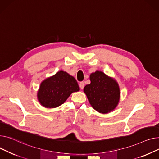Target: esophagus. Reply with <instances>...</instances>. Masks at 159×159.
<instances>
[{
	"label": "esophagus",
	"mask_w": 159,
	"mask_h": 159,
	"mask_svg": "<svg viewBox=\"0 0 159 159\" xmlns=\"http://www.w3.org/2000/svg\"><path fill=\"white\" fill-rule=\"evenodd\" d=\"M79 86H80L81 89H83L84 88V87H85V84H84V83L83 81L80 82V84H79Z\"/></svg>",
	"instance_id": "obj_1"
}]
</instances>
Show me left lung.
<instances>
[{
  "label": "left lung",
  "instance_id": "1",
  "mask_svg": "<svg viewBox=\"0 0 159 159\" xmlns=\"http://www.w3.org/2000/svg\"><path fill=\"white\" fill-rule=\"evenodd\" d=\"M90 83L84 87L93 108L101 114L114 110L120 99V89L117 82L101 71L97 70L90 75Z\"/></svg>",
  "mask_w": 159,
  "mask_h": 159
}]
</instances>
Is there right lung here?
I'll return each mask as SVG.
<instances>
[{"mask_svg":"<svg viewBox=\"0 0 159 159\" xmlns=\"http://www.w3.org/2000/svg\"><path fill=\"white\" fill-rule=\"evenodd\" d=\"M79 90L75 78L60 70L41 83L37 98L43 107L52 108L64 103L72 92Z\"/></svg>","mask_w":159,"mask_h":159,"instance_id":"add662e5","label":"right lung"}]
</instances>
